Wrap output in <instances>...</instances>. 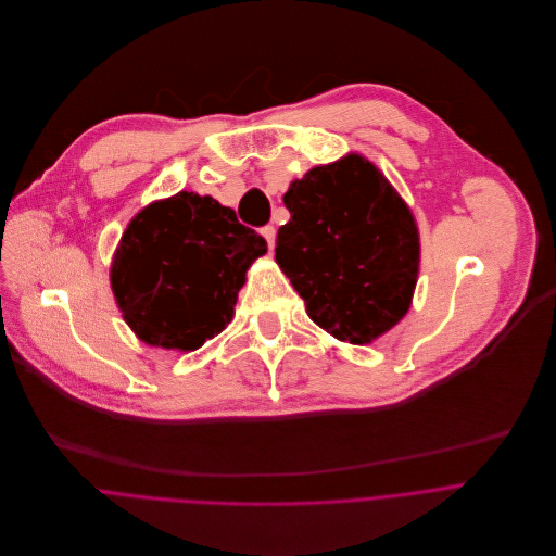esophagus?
Wrapping results in <instances>:
<instances>
[{
    "instance_id": "34e87169",
    "label": "esophagus",
    "mask_w": 556,
    "mask_h": 556,
    "mask_svg": "<svg viewBox=\"0 0 556 556\" xmlns=\"http://www.w3.org/2000/svg\"><path fill=\"white\" fill-rule=\"evenodd\" d=\"M261 235L265 237L267 248H269V252H271V250H274V245H276V228H274V226H265V228L261 230Z\"/></svg>"
}]
</instances>
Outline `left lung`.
Here are the masks:
<instances>
[{"mask_svg": "<svg viewBox=\"0 0 556 556\" xmlns=\"http://www.w3.org/2000/svg\"><path fill=\"white\" fill-rule=\"evenodd\" d=\"M276 263L328 336L372 344L412 306L420 237L416 218L364 155L311 168L282 197Z\"/></svg>", "mask_w": 556, "mask_h": 556, "instance_id": "1", "label": "left lung"}]
</instances>
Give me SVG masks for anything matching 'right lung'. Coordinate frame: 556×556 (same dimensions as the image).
Listing matches in <instances>:
<instances>
[{
    "instance_id": "right-lung-1",
    "label": "right lung",
    "mask_w": 556,
    "mask_h": 556,
    "mask_svg": "<svg viewBox=\"0 0 556 556\" xmlns=\"http://www.w3.org/2000/svg\"><path fill=\"white\" fill-rule=\"evenodd\" d=\"M265 252L232 207L181 190L129 220L109 282L140 342L190 353L232 321L245 274Z\"/></svg>"
}]
</instances>
